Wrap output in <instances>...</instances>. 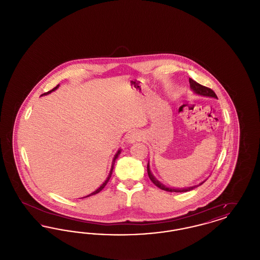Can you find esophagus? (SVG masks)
I'll use <instances>...</instances> for the list:
<instances>
[{
    "label": "esophagus",
    "instance_id": "esophagus-1",
    "mask_svg": "<svg viewBox=\"0 0 260 260\" xmlns=\"http://www.w3.org/2000/svg\"><path fill=\"white\" fill-rule=\"evenodd\" d=\"M141 137H142V136H141V134L139 132H137V131L132 132L126 136V142L129 143V144H133V143H135L136 141L140 140Z\"/></svg>",
    "mask_w": 260,
    "mask_h": 260
}]
</instances>
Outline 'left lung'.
Here are the masks:
<instances>
[{"mask_svg": "<svg viewBox=\"0 0 260 260\" xmlns=\"http://www.w3.org/2000/svg\"><path fill=\"white\" fill-rule=\"evenodd\" d=\"M189 83H190V87L192 89V91L198 95H202V96H207V98H212V99H217L216 94L214 93V91L212 89H210L209 87H204L202 85L198 84L197 82H195L194 80L192 79H189ZM147 173H148L149 178L151 179V181L157 186L159 187L161 190H165V191H168V192H176V193H179V192H188V191H191L193 190L194 188L199 187L200 185H202L206 180H204L203 182L199 183L198 185L190 186V187H185V188H174V187H170V186L165 185L164 183L160 182L154 175L153 173H151V170H150V165H147Z\"/></svg>", "mask_w": 260, "mask_h": 260, "instance_id": "8db88e82", "label": "left lung"}]
</instances>
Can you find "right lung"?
<instances>
[{
  "label": "right lung",
  "mask_w": 260,
  "mask_h": 260,
  "mask_svg": "<svg viewBox=\"0 0 260 260\" xmlns=\"http://www.w3.org/2000/svg\"><path fill=\"white\" fill-rule=\"evenodd\" d=\"M58 87H59V85H57L56 87H54L53 89H51L50 91H49V92H47V93H44V94H42V96L43 95H47V94H49V93H50V92H52V91H54V90H56L57 88H58ZM121 152H122V149H119L118 151H117V153L115 154V156H114V158H113V161H112V166H111V170H110V172H109V174H108V176H107V178L105 179V181L101 184V185L99 186V188L95 190V191H93L92 193H90V194H88L87 196H86V197H83L82 199L84 198H87V197H89V196H92V195H95V194H98V193H99L104 187H105V185L108 183V181H109V179H110V177H111L112 173H113V169H114V165H115V161H116V160H117V158L119 157V155L121 154Z\"/></svg>",
  "instance_id": "add662e5"
}]
</instances>
